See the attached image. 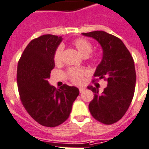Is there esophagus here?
<instances>
[{
  "mask_svg": "<svg viewBox=\"0 0 149 149\" xmlns=\"http://www.w3.org/2000/svg\"><path fill=\"white\" fill-rule=\"evenodd\" d=\"M84 91H85V88H79L80 93H83V92Z\"/></svg>",
  "mask_w": 149,
  "mask_h": 149,
  "instance_id": "obj_1",
  "label": "esophagus"
}]
</instances>
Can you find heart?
Masks as SVG:
<instances>
[{"mask_svg":"<svg viewBox=\"0 0 149 149\" xmlns=\"http://www.w3.org/2000/svg\"><path fill=\"white\" fill-rule=\"evenodd\" d=\"M72 44L84 57H88L93 49V45L91 42L88 41V39H84V38H77L74 39ZM62 52H63V48L61 45H59L55 49L53 55V60L55 64H59L61 62ZM87 74H88V72L86 70L77 69L74 68H69L67 72L68 77L71 80L72 83L77 85L82 84L84 83V77Z\"/></svg>","mask_w":149,"mask_h":149,"instance_id":"1","label":"heart"}]
</instances>
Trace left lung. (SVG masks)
<instances>
[{
  "label": "left lung",
  "mask_w": 149,
  "mask_h": 149,
  "mask_svg": "<svg viewBox=\"0 0 149 149\" xmlns=\"http://www.w3.org/2000/svg\"><path fill=\"white\" fill-rule=\"evenodd\" d=\"M94 38L103 49V58L94 76L104 78L107 87L99 94L97 88L89 86L94 97L89 104L92 116L102 123H115L125 115L133 98L136 74L132 55L122 40L104 31L83 33ZM96 80H94L96 81Z\"/></svg>",
  "instance_id": "left-lung-1"
}]
</instances>
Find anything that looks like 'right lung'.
Here are the masks:
<instances>
[{
  "mask_svg": "<svg viewBox=\"0 0 149 149\" xmlns=\"http://www.w3.org/2000/svg\"><path fill=\"white\" fill-rule=\"evenodd\" d=\"M61 40V36L50 34L33 39L17 65V81L22 104L33 120L47 127L63 123L79 95L76 87L63 84L56 89L48 81L55 67L54 53Z\"/></svg>",
  "mask_w": 149,
  "mask_h": 149,
  "instance_id": "obj_1",
  "label": "right lung"
}]
</instances>
